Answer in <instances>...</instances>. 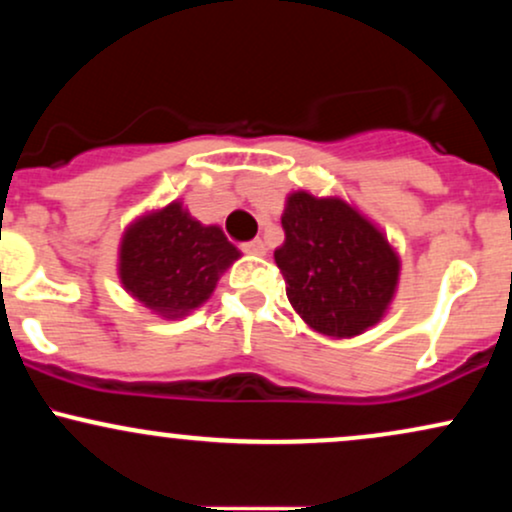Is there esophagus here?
Here are the masks:
<instances>
[{"label":"esophagus","mask_w":512,"mask_h":512,"mask_svg":"<svg viewBox=\"0 0 512 512\" xmlns=\"http://www.w3.org/2000/svg\"><path fill=\"white\" fill-rule=\"evenodd\" d=\"M240 250H243L245 255H264V252H267V248H264V243L260 238L250 240V243H243L240 245Z\"/></svg>","instance_id":"obj_1"}]
</instances>
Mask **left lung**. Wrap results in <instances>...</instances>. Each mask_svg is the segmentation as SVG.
Returning a JSON list of instances; mask_svg holds the SVG:
<instances>
[{
	"mask_svg": "<svg viewBox=\"0 0 512 512\" xmlns=\"http://www.w3.org/2000/svg\"><path fill=\"white\" fill-rule=\"evenodd\" d=\"M281 226L286 238L274 260L310 330L349 339L383 320L399 284V255L375 223L342 197L298 190L286 197Z\"/></svg>",
	"mask_w": 512,
	"mask_h": 512,
	"instance_id": "8db88e82",
	"label": "left lung"
}]
</instances>
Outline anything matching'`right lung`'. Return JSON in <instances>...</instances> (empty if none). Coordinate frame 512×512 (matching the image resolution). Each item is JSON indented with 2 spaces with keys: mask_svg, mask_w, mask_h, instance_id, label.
<instances>
[{
  "mask_svg": "<svg viewBox=\"0 0 512 512\" xmlns=\"http://www.w3.org/2000/svg\"><path fill=\"white\" fill-rule=\"evenodd\" d=\"M238 257L240 250L219 226H204L182 202H170L129 223L117 274L144 308L175 320L207 303L219 276Z\"/></svg>",
  "mask_w": 512,
  "mask_h": 512,
  "instance_id": "right-lung-1",
  "label": "right lung"
}]
</instances>
